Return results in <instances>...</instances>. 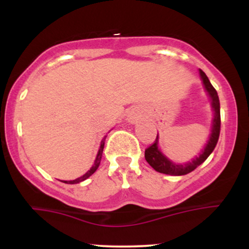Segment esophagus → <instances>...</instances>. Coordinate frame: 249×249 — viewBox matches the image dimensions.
<instances>
[{"label": "esophagus", "mask_w": 249, "mask_h": 249, "mask_svg": "<svg viewBox=\"0 0 249 249\" xmlns=\"http://www.w3.org/2000/svg\"><path fill=\"white\" fill-rule=\"evenodd\" d=\"M137 119L136 115H133V113H131V115H128V121L130 122H134Z\"/></svg>", "instance_id": "34e87169"}]
</instances>
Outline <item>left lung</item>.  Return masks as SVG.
Returning a JSON list of instances; mask_svg holds the SVG:
<instances>
[{
  "mask_svg": "<svg viewBox=\"0 0 249 249\" xmlns=\"http://www.w3.org/2000/svg\"><path fill=\"white\" fill-rule=\"evenodd\" d=\"M199 76L201 79L202 85H204L205 91L210 97L211 107H212L213 118L211 122V131L208 134V138L204 148L200 151V153L196 158H193L191 161L186 162H174L171 160L168 157L162 153V151L159 147V134H157V139L151 145L150 147L145 150V159L148 164L152 166L157 172L170 174V176H185V174L192 172L196 170L199 165H201L208 158L211 153L213 152L216 142H218L219 134H220V102L219 96L215 89L211 84L210 79L206 76V73L202 70H199Z\"/></svg>",
  "mask_w": 249,
  "mask_h": 249,
  "instance_id": "obj_1",
  "label": "left lung"
}]
</instances>
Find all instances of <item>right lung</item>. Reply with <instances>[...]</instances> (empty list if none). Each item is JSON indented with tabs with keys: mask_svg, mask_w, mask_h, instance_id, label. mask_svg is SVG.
I'll list each match as a JSON object with an SVG mask.
<instances>
[{
	"mask_svg": "<svg viewBox=\"0 0 249 249\" xmlns=\"http://www.w3.org/2000/svg\"><path fill=\"white\" fill-rule=\"evenodd\" d=\"M105 138H107V136H105L104 138L102 139V142H101V146H99L98 152H97V156H96L95 162H93V165H92V166H91L90 170H89L88 172L85 173V174H83L82 177H79V178H77V179H75V180H62L63 182H65V184H78V182L84 181L85 179H88L89 177H91V176H92L93 173L96 172V170H97V168H98L99 164H101V160H102V154H103V148H104Z\"/></svg>",
	"mask_w": 249,
	"mask_h": 249,
	"instance_id": "right-lung-1",
	"label": "right lung"
}]
</instances>
